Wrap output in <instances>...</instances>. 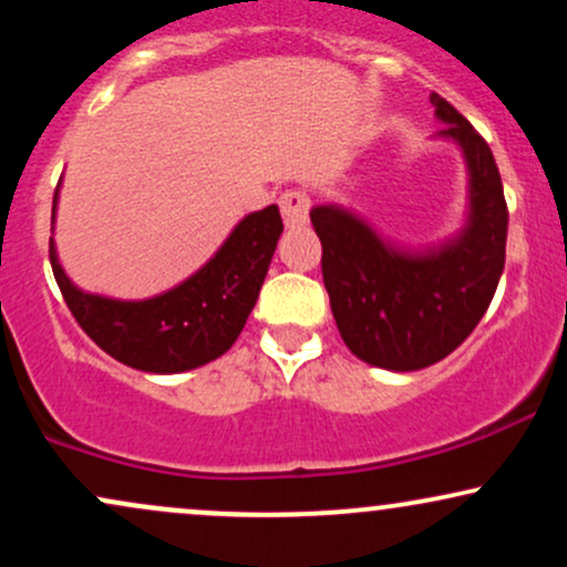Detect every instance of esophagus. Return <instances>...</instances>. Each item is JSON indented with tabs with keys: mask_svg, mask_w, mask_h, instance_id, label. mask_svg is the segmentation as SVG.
<instances>
[{
	"mask_svg": "<svg viewBox=\"0 0 567 567\" xmlns=\"http://www.w3.org/2000/svg\"><path fill=\"white\" fill-rule=\"evenodd\" d=\"M309 197L303 192H285L279 197V210H282L285 226L288 229H301V226L309 224Z\"/></svg>",
	"mask_w": 567,
	"mask_h": 567,
	"instance_id": "34e87169",
	"label": "esophagus"
}]
</instances>
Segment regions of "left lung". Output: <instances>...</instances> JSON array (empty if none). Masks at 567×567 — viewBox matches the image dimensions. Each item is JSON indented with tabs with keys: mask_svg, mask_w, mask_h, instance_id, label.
I'll list each match as a JSON object with an SVG mask.
<instances>
[{
	"mask_svg": "<svg viewBox=\"0 0 567 567\" xmlns=\"http://www.w3.org/2000/svg\"><path fill=\"white\" fill-rule=\"evenodd\" d=\"M466 165L461 229L432 245H402L351 207H311L322 243V279L338 333L368 365L410 373L445 360L483 320L506 256L504 186L491 146L445 97L429 95Z\"/></svg>",
	"mask_w": 567,
	"mask_h": 567,
	"instance_id": "1",
	"label": "left lung"
}]
</instances>
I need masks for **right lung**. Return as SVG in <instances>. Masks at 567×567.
Returning <instances> with one entry per match:
<instances>
[{
  "mask_svg": "<svg viewBox=\"0 0 567 567\" xmlns=\"http://www.w3.org/2000/svg\"><path fill=\"white\" fill-rule=\"evenodd\" d=\"M58 197L61 184L53 197V226ZM279 234L277 205L250 213L194 275L138 301L87 292L71 282L55 239H50V264L63 301L97 347L127 368L173 375L207 365L231 349L258 301Z\"/></svg>",
  "mask_w": 567,
  "mask_h": 567,
  "instance_id": "add662e5",
  "label": "right lung"
}]
</instances>
